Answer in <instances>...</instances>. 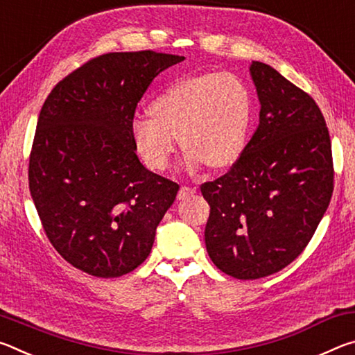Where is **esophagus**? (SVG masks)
Instances as JSON below:
<instances>
[{"instance_id":"34e87169","label":"esophagus","mask_w":355,"mask_h":355,"mask_svg":"<svg viewBox=\"0 0 355 355\" xmlns=\"http://www.w3.org/2000/svg\"><path fill=\"white\" fill-rule=\"evenodd\" d=\"M192 194H196V188H191V186H182L178 191L177 197H178V200H183V199H188V197Z\"/></svg>"}]
</instances>
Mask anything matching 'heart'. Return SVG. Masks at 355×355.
<instances>
[{
    "mask_svg": "<svg viewBox=\"0 0 355 355\" xmlns=\"http://www.w3.org/2000/svg\"><path fill=\"white\" fill-rule=\"evenodd\" d=\"M148 116L131 122V139L150 169L169 167L177 137L192 169L203 163L227 169L248 144L254 97L248 84L228 71L186 76L155 95Z\"/></svg>",
    "mask_w": 355,
    "mask_h": 355,
    "instance_id": "obj_1",
    "label": "heart"
}]
</instances>
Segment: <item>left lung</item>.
<instances>
[{
	"label": "left lung",
	"instance_id": "left-lung-1",
	"mask_svg": "<svg viewBox=\"0 0 355 355\" xmlns=\"http://www.w3.org/2000/svg\"><path fill=\"white\" fill-rule=\"evenodd\" d=\"M260 123L224 175L200 186L209 205L207 252L239 280L268 277L302 254L334 192L329 130L316 101L254 61Z\"/></svg>",
	"mask_w": 355,
	"mask_h": 355
}]
</instances>
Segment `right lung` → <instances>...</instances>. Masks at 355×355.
I'll return each instance as SVG.
<instances>
[{"mask_svg": "<svg viewBox=\"0 0 355 355\" xmlns=\"http://www.w3.org/2000/svg\"><path fill=\"white\" fill-rule=\"evenodd\" d=\"M183 59L106 53L59 81L42 106L29 191L53 248L83 272L112 279L135 271L175 200L180 186L141 164L131 122L155 76Z\"/></svg>", "mask_w": 355, "mask_h": 355, "instance_id": "right-lung-1", "label": "right lung"}]
</instances>
